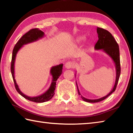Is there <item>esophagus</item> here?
Masks as SVG:
<instances>
[{"label":"esophagus","instance_id":"esophagus-1","mask_svg":"<svg viewBox=\"0 0 133 133\" xmlns=\"http://www.w3.org/2000/svg\"><path fill=\"white\" fill-rule=\"evenodd\" d=\"M74 66H75V65H74V63L72 62H70V61L66 62V64H65V65H64V66L66 69L73 68V67H74Z\"/></svg>","mask_w":133,"mask_h":133}]
</instances>
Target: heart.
Segmentation results:
<instances>
[{"label":"heart","mask_w":133,"mask_h":133,"mask_svg":"<svg viewBox=\"0 0 133 133\" xmlns=\"http://www.w3.org/2000/svg\"><path fill=\"white\" fill-rule=\"evenodd\" d=\"M83 39H84V38H83V37H79V38H78L77 39V42H78V43H79V42H81Z\"/></svg>","instance_id":"b5f03b06"}]
</instances>
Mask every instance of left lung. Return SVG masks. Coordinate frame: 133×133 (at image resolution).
Listing matches in <instances>:
<instances>
[{"label": "left lung", "instance_id": "1", "mask_svg": "<svg viewBox=\"0 0 133 133\" xmlns=\"http://www.w3.org/2000/svg\"><path fill=\"white\" fill-rule=\"evenodd\" d=\"M98 35V41L96 43L95 45V49L96 50H102L106 54L109 55L113 61L114 62L116 67V81L114 87L109 93L107 95L103 96L102 98L99 99H88L85 98L83 97L81 95L78 88V86L76 83L77 90H78V95L81 96V98L83 101L87 102L90 103H95L98 102L100 101L104 100L105 99L108 98L110 94H112L114 92L116 88L118 81L120 75V53H119V45L116 41L114 37L108 31L104 30L102 28L97 27L96 29Z\"/></svg>", "mask_w": 133, "mask_h": 133}]
</instances>
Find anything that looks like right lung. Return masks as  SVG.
<instances>
[{
    "label": "right lung",
    "mask_w": 133,
    "mask_h": 133,
    "mask_svg": "<svg viewBox=\"0 0 133 133\" xmlns=\"http://www.w3.org/2000/svg\"><path fill=\"white\" fill-rule=\"evenodd\" d=\"M44 32L41 30H39L38 28L31 29V30L29 31L28 32L25 34L18 40V41L17 42L15 46L14 47L11 62V72L12 77H13L14 85H15L17 91L21 96H23L24 98L26 99L37 103H42L46 102V101L51 99L53 96H54L55 94V88H56V81L62 73L63 65V64H60L59 65H57V66L52 67V68L50 69V74H51L52 76V83L49 88L48 89L45 93H43L41 95L35 96V97H30V96H28L25 95V94H24L22 92L20 91V89H19L17 84L16 81V79L14 78V63H15L17 54L18 50L23 46L24 45L28 44L29 43H31L35 42L36 41H38V39H41V38H43L44 37Z\"/></svg>",
    "instance_id": "obj_1"
}]
</instances>
